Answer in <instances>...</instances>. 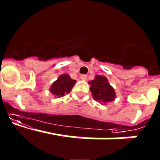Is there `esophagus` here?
I'll use <instances>...</instances> for the list:
<instances>
[{"mask_svg":"<svg viewBox=\"0 0 160 160\" xmlns=\"http://www.w3.org/2000/svg\"><path fill=\"white\" fill-rule=\"evenodd\" d=\"M80 78H81L82 80H83V81H86V79H87V75H86V74H81Z\"/></svg>","mask_w":160,"mask_h":160,"instance_id":"obj_1","label":"esophagus"}]
</instances>
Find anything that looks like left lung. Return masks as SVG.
Wrapping results in <instances>:
<instances>
[{
	"mask_svg": "<svg viewBox=\"0 0 160 160\" xmlns=\"http://www.w3.org/2000/svg\"><path fill=\"white\" fill-rule=\"evenodd\" d=\"M89 84L90 85V91L95 100L104 104L115 100L116 97L115 89L109 84L106 77L97 75Z\"/></svg>",
	"mask_w": 160,
	"mask_h": 160,
	"instance_id": "left-lung-1",
	"label": "left lung"
}]
</instances>
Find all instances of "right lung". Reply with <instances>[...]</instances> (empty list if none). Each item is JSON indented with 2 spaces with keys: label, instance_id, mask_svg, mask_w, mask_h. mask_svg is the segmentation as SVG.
Returning <instances> with one entry per match:
<instances>
[{
  "label": "right lung",
  "instance_id": "1",
  "mask_svg": "<svg viewBox=\"0 0 160 160\" xmlns=\"http://www.w3.org/2000/svg\"><path fill=\"white\" fill-rule=\"evenodd\" d=\"M75 82L76 80L71 78L69 74H61L59 76L57 80L52 84L49 90L56 98L64 97L67 93L71 92Z\"/></svg>",
  "mask_w": 160,
  "mask_h": 160
}]
</instances>
